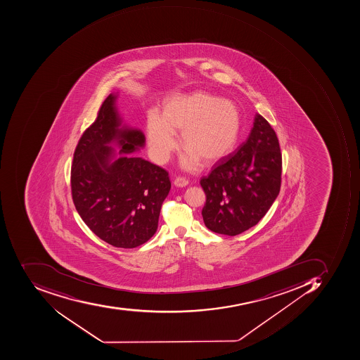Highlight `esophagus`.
<instances>
[{
  "instance_id": "obj_1",
  "label": "esophagus",
  "mask_w": 360,
  "mask_h": 360,
  "mask_svg": "<svg viewBox=\"0 0 360 360\" xmlns=\"http://www.w3.org/2000/svg\"><path fill=\"white\" fill-rule=\"evenodd\" d=\"M174 185L177 187H185V186L188 185V179L181 176L176 177L174 179Z\"/></svg>"
}]
</instances>
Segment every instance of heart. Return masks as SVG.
<instances>
[{
  "mask_svg": "<svg viewBox=\"0 0 360 360\" xmlns=\"http://www.w3.org/2000/svg\"><path fill=\"white\" fill-rule=\"evenodd\" d=\"M241 129L239 109L231 101L210 93L172 95L162 113L151 111L147 137L151 155L165 163L176 149L175 133L181 132V146L188 155L186 165H212L229 155L237 145Z\"/></svg>",
  "mask_w": 360,
  "mask_h": 360,
  "instance_id": "obj_1",
  "label": "heart"
}]
</instances>
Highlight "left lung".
Here are the masks:
<instances>
[{
	"mask_svg": "<svg viewBox=\"0 0 360 360\" xmlns=\"http://www.w3.org/2000/svg\"><path fill=\"white\" fill-rule=\"evenodd\" d=\"M279 141L265 117L257 115L247 141L202 177V217L210 231L236 236L257 225L271 209L281 186Z\"/></svg>",
	"mask_w": 360,
	"mask_h": 360,
	"instance_id": "1",
	"label": "left lung"
}]
</instances>
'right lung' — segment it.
Instances as JSON below:
<instances>
[{
  "mask_svg": "<svg viewBox=\"0 0 360 360\" xmlns=\"http://www.w3.org/2000/svg\"><path fill=\"white\" fill-rule=\"evenodd\" d=\"M109 95L73 153L71 195L87 227L115 248L132 249L147 243L158 228L161 207L171 189L169 173L129 153L139 150L145 136L139 129L120 127ZM115 141L121 155L113 162Z\"/></svg>",
  "mask_w": 360,
  "mask_h": 360,
  "instance_id": "right-lung-1",
  "label": "right lung"
}]
</instances>
